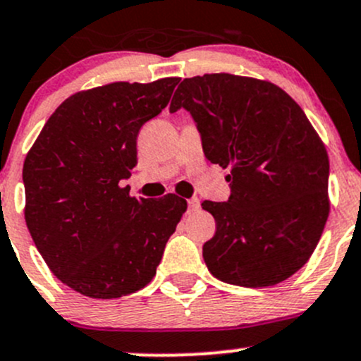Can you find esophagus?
Instances as JSON below:
<instances>
[{
  "label": "esophagus",
  "mask_w": 361,
  "mask_h": 361,
  "mask_svg": "<svg viewBox=\"0 0 361 361\" xmlns=\"http://www.w3.org/2000/svg\"><path fill=\"white\" fill-rule=\"evenodd\" d=\"M188 207L189 212H196L197 208H200V200H197V197H191V200L188 201Z\"/></svg>",
  "instance_id": "esophagus-1"
}]
</instances>
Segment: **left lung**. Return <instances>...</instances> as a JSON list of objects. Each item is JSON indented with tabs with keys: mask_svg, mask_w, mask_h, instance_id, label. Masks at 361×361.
<instances>
[{
	"mask_svg": "<svg viewBox=\"0 0 361 361\" xmlns=\"http://www.w3.org/2000/svg\"><path fill=\"white\" fill-rule=\"evenodd\" d=\"M185 108L204 157L231 169L226 203L203 201L215 235L203 244L213 277L243 288L286 281L308 262L327 222L329 157L305 111L269 80L232 73L184 79L170 111Z\"/></svg>",
	"mask_w": 361,
	"mask_h": 361,
	"instance_id": "8db88e82",
	"label": "left lung"
}]
</instances>
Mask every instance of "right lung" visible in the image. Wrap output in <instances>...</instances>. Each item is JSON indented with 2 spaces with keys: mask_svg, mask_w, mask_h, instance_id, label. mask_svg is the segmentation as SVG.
<instances>
[{
  "mask_svg": "<svg viewBox=\"0 0 361 361\" xmlns=\"http://www.w3.org/2000/svg\"><path fill=\"white\" fill-rule=\"evenodd\" d=\"M179 77L79 91L48 118L24 161L25 224L46 265L84 296L114 300L153 281L188 203L133 197L137 134Z\"/></svg>",
  "mask_w": 361,
  "mask_h": 361,
  "instance_id": "right-lung-1",
  "label": "right lung"
}]
</instances>
